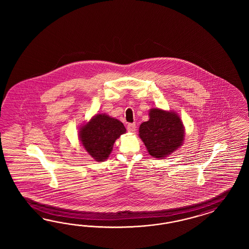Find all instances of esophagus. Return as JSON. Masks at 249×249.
<instances>
[{
    "instance_id": "obj_1",
    "label": "esophagus",
    "mask_w": 249,
    "mask_h": 249,
    "mask_svg": "<svg viewBox=\"0 0 249 249\" xmlns=\"http://www.w3.org/2000/svg\"><path fill=\"white\" fill-rule=\"evenodd\" d=\"M127 128H128V131L131 132V133H134V132L136 131L135 123H130V124H128Z\"/></svg>"
}]
</instances>
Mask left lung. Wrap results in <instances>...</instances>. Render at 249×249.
Here are the masks:
<instances>
[{
  "instance_id": "left-lung-1",
  "label": "left lung",
  "mask_w": 249,
  "mask_h": 249,
  "mask_svg": "<svg viewBox=\"0 0 249 249\" xmlns=\"http://www.w3.org/2000/svg\"><path fill=\"white\" fill-rule=\"evenodd\" d=\"M149 117V121L141 124L139 136L150 155L165 158L183 143L185 135L182 121L176 112L158 107L151 108Z\"/></svg>"
}]
</instances>
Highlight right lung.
<instances>
[{"label":"right lung","mask_w":249,"mask_h":249,"mask_svg":"<svg viewBox=\"0 0 249 249\" xmlns=\"http://www.w3.org/2000/svg\"><path fill=\"white\" fill-rule=\"evenodd\" d=\"M125 132L121 121L107 114H97L79 128L78 137L91 157L103 161L111 153L116 140Z\"/></svg>","instance_id":"obj_1"}]
</instances>
